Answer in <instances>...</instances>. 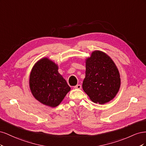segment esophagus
<instances>
[{
  "label": "esophagus",
  "mask_w": 146,
  "mask_h": 146,
  "mask_svg": "<svg viewBox=\"0 0 146 146\" xmlns=\"http://www.w3.org/2000/svg\"><path fill=\"white\" fill-rule=\"evenodd\" d=\"M75 89H81L82 88V86L81 85H77L76 86H74Z\"/></svg>",
  "instance_id": "1"
}]
</instances>
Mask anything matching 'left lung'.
Returning <instances> with one entry per match:
<instances>
[{"mask_svg": "<svg viewBox=\"0 0 146 146\" xmlns=\"http://www.w3.org/2000/svg\"><path fill=\"white\" fill-rule=\"evenodd\" d=\"M83 90L95 103L104 104L116 96L121 85L119 70L105 53L95 50L86 60Z\"/></svg>", "mask_w": 146, "mask_h": 146, "instance_id": "left-lung-1", "label": "left lung"}]
</instances>
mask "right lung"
<instances>
[{"mask_svg":"<svg viewBox=\"0 0 146 146\" xmlns=\"http://www.w3.org/2000/svg\"><path fill=\"white\" fill-rule=\"evenodd\" d=\"M58 69L55 63L44 58L34 65L30 76V88L35 98L51 107H57L70 90Z\"/></svg>","mask_w":146,"mask_h":146,"instance_id":"obj_1","label":"right lung"}]
</instances>
